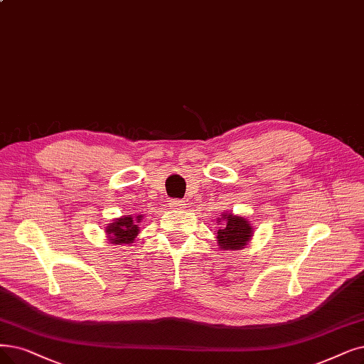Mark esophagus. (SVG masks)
Segmentation results:
<instances>
[{
    "mask_svg": "<svg viewBox=\"0 0 364 364\" xmlns=\"http://www.w3.org/2000/svg\"><path fill=\"white\" fill-rule=\"evenodd\" d=\"M168 205H170V208L171 209H183L185 208V201L183 200H170V203H168Z\"/></svg>",
    "mask_w": 364,
    "mask_h": 364,
    "instance_id": "esophagus-1",
    "label": "esophagus"
}]
</instances>
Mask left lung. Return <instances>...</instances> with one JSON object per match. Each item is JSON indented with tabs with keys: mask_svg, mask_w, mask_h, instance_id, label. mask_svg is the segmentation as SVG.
<instances>
[{
	"mask_svg": "<svg viewBox=\"0 0 364 364\" xmlns=\"http://www.w3.org/2000/svg\"><path fill=\"white\" fill-rule=\"evenodd\" d=\"M218 221L223 224L221 230H218V245L221 250L237 251L245 248L252 237V225L243 216L232 213H223Z\"/></svg>",
	"mask_w": 364,
	"mask_h": 364,
	"instance_id": "obj_1",
	"label": "left lung"
}]
</instances>
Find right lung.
Listing matches in <instances>:
<instances>
[{"instance_id": "1", "label": "right lung", "mask_w": 364, "mask_h": 364, "mask_svg": "<svg viewBox=\"0 0 364 364\" xmlns=\"http://www.w3.org/2000/svg\"><path fill=\"white\" fill-rule=\"evenodd\" d=\"M140 221H141V215H139L136 218L132 215L116 218V220H113V223H110L106 228L110 243H113V245L133 243L140 231L139 230Z\"/></svg>"}]
</instances>
